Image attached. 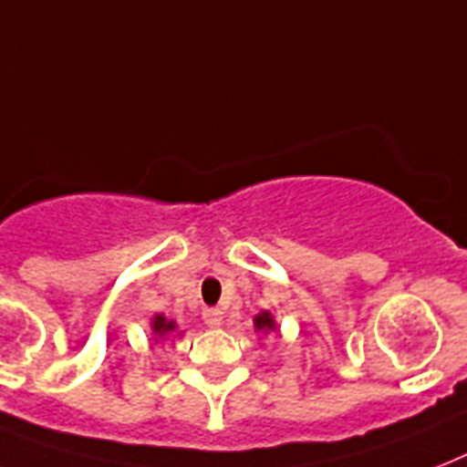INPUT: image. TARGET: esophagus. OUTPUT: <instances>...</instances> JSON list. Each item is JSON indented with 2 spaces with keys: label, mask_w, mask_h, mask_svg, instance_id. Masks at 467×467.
<instances>
[{
  "label": "esophagus",
  "mask_w": 467,
  "mask_h": 467,
  "mask_svg": "<svg viewBox=\"0 0 467 467\" xmlns=\"http://www.w3.org/2000/svg\"><path fill=\"white\" fill-rule=\"evenodd\" d=\"M201 317H203V324L211 326V328H218L223 324V312L218 306H206Z\"/></svg>",
  "instance_id": "obj_1"
}]
</instances>
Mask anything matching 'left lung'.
<instances>
[{
	"instance_id": "8db88e82",
	"label": "left lung",
	"mask_w": 467,
	"mask_h": 467,
	"mask_svg": "<svg viewBox=\"0 0 467 467\" xmlns=\"http://www.w3.org/2000/svg\"><path fill=\"white\" fill-rule=\"evenodd\" d=\"M254 324H256V328H259V331H273V317L268 312H261L259 317H256V319H254Z\"/></svg>"
}]
</instances>
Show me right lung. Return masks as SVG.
<instances>
[{
	"label": "right lung",
	"mask_w": 467,
	"mask_h": 467,
	"mask_svg": "<svg viewBox=\"0 0 467 467\" xmlns=\"http://www.w3.org/2000/svg\"><path fill=\"white\" fill-rule=\"evenodd\" d=\"M153 331L158 333V336H165V333L174 331V321H165V317H155Z\"/></svg>",
	"instance_id": "right-lung-1"
}]
</instances>
